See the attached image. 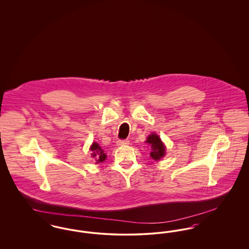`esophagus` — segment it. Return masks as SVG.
<instances>
[{"instance_id":"34e87169","label":"esophagus","mask_w":249,"mask_h":249,"mask_svg":"<svg viewBox=\"0 0 249 249\" xmlns=\"http://www.w3.org/2000/svg\"><path fill=\"white\" fill-rule=\"evenodd\" d=\"M130 142H129V141L128 140H119V141H118V142H117V144L118 145H127V144H129Z\"/></svg>"}]
</instances>
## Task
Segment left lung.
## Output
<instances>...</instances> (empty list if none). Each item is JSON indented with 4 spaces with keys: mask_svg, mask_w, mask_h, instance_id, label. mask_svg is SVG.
I'll return each instance as SVG.
<instances>
[{
    "mask_svg": "<svg viewBox=\"0 0 249 249\" xmlns=\"http://www.w3.org/2000/svg\"><path fill=\"white\" fill-rule=\"evenodd\" d=\"M145 142L149 143L151 145V152H150V157L154 160H160L161 158L165 156V145L164 143L161 142L160 136L156 133H151Z\"/></svg>",
    "mask_w": 249,
    "mask_h": 249,
    "instance_id": "left-lung-1",
    "label": "left lung"
}]
</instances>
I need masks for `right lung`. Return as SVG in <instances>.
Instances as JSON below:
<instances>
[{"label":"right lung","instance_id":"add662e5","mask_svg":"<svg viewBox=\"0 0 249 249\" xmlns=\"http://www.w3.org/2000/svg\"><path fill=\"white\" fill-rule=\"evenodd\" d=\"M90 151H91V159L95 164L102 163L107 160V154L105 153L104 149L96 142H92L90 145Z\"/></svg>","mask_w":249,"mask_h":249}]
</instances>
